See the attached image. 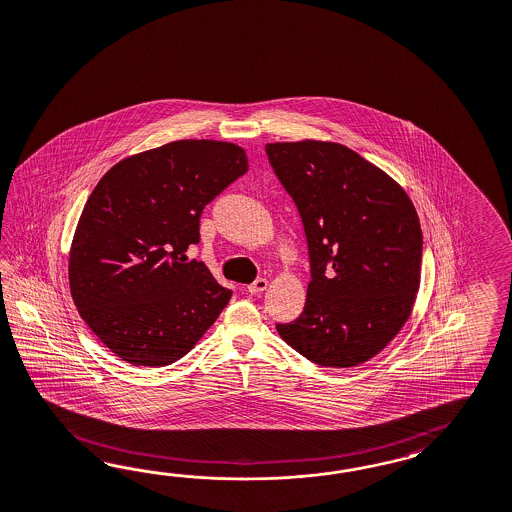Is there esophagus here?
Instances as JSON below:
<instances>
[{
    "instance_id": "34e87169",
    "label": "esophagus",
    "mask_w": 512,
    "mask_h": 512,
    "mask_svg": "<svg viewBox=\"0 0 512 512\" xmlns=\"http://www.w3.org/2000/svg\"><path fill=\"white\" fill-rule=\"evenodd\" d=\"M268 287V281L264 278L255 279L251 285H248V291L251 295H261L263 291H266Z\"/></svg>"
}]
</instances>
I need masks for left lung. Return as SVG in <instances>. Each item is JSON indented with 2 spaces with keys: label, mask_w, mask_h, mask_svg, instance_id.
Returning <instances> with one entry per match:
<instances>
[{
  "label": "left lung",
  "mask_w": 512,
  "mask_h": 512,
  "mask_svg": "<svg viewBox=\"0 0 512 512\" xmlns=\"http://www.w3.org/2000/svg\"><path fill=\"white\" fill-rule=\"evenodd\" d=\"M266 155L295 201L310 251L306 306L276 326L279 336L319 366H358L396 338L413 310L417 210L387 172L338 142H274Z\"/></svg>",
  "instance_id": "1"
}]
</instances>
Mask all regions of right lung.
I'll return each mask as SVG.
<instances>
[{
	"mask_svg": "<svg viewBox=\"0 0 512 512\" xmlns=\"http://www.w3.org/2000/svg\"><path fill=\"white\" fill-rule=\"evenodd\" d=\"M248 171L233 142L176 140L125 157L95 186L69 251L84 323L133 366L187 355L231 300L206 264L187 261L208 202Z\"/></svg>",
	"mask_w": 512,
	"mask_h": 512,
	"instance_id": "right-lung-1",
	"label": "right lung"
}]
</instances>
